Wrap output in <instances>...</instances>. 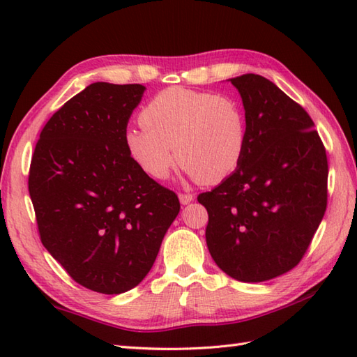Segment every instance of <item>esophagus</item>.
Listing matches in <instances>:
<instances>
[{"label": "esophagus", "mask_w": 357, "mask_h": 357, "mask_svg": "<svg viewBox=\"0 0 357 357\" xmlns=\"http://www.w3.org/2000/svg\"><path fill=\"white\" fill-rule=\"evenodd\" d=\"M195 199V195H192V193H179V201H181V204H190L192 201Z\"/></svg>", "instance_id": "esophagus-1"}]
</instances>
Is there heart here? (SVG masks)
I'll return each mask as SVG.
<instances>
[{
	"mask_svg": "<svg viewBox=\"0 0 357 357\" xmlns=\"http://www.w3.org/2000/svg\"><path fill=\"white\" fill-rule=\"evenodd\" d=\"M139 121L142 127L127 130L126 147L151 178L169 176L178 156L196 181L218 184L244 156L247 118L233 96L169 87L151 98Z\"/></svg>",
	"mask_w": 357,
	"mask_h": 357,
	"instance_id": "heart-1",
	"label": "heart"
}]
</instances>
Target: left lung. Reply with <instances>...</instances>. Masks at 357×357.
Segmentation results:
<instances>
[{
    "mask_svg": "<svg viewBox=\"0 0 357 357\" xmlns=\"http://www.w3.org/2000/svg\"><path fill=\"white\" fill-rule=\"evenodd\" d=\"M247 118V146L229 178L198 202L208 252L242 282H262L301 262L328 198L327 151L301 104L261 75L230 79Z\"/></svg>",
    "mask_w": 357,
    "mask_h": 357,
    "instance_id": "1",
    "label": "left lung"
}]
</instances>
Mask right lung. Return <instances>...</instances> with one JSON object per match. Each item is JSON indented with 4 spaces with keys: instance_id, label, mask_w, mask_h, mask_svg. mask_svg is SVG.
<instances>
[{
    "instance_id": "obj_1",
    "label": "right lung",
    "mask_w": 357,
    "mask_h": 357,
    "mask_svg": "<svg viewBox=\"0 0 357 357\" xmlns=\"http://www.w3.org/2000/svg\"><path fill=\"white\" fill-rule=\"evenodd\" d=\"M146 87L93 82L53 113L29 170L38 233L79 285L102 294L147 276L178 216L176 193L151 179L126 147Z\"/></svg>"
}]
</instances>
